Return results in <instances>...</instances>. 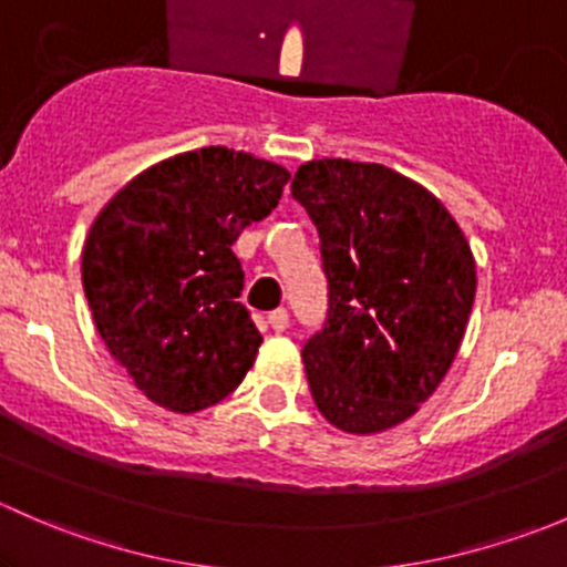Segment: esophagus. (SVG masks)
<instances>
[{
    "label": "esophagus",
    "instance_id": "esophagus-1",
    "mask_svg": "<svg viewBox=\"0 0 567 567\" xmlns=\"http://www.w3.org/2000/svg\"><path fill=\"white\" fill-rule=\"evenodd\" d=\"M268 323H271L274 331H285L290 326V316L288 310H274L271 316H268Z\"/></svg>",
    "mask_w": 567,
    "mask_h": 567
}]
</instances>
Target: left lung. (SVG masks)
<instances>
[{"mask_svg": "<svg viewBox=\"0 0 567 567\" xmlns=\"http://www.w3.org/2000/svg\"><path fill=\"white\" fill-rule=\"evenodd\" d=\"M293 199L320 236L329 318L301 351L318 411L353 436L390 431L447 375L477 262L442 199L384 164L316 158Z\"/></svg>", "mask_w": 567, "mask_h": 567, "instance_id": "left-lung-1", "label": "left lung"}]
</instances>
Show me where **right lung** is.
I'll return each instance as SVG.
<instances>
[{
	"label": "right lung",
	"instance_id": "1",
	"mask_svg": "<svg viewBox=\"0 0 567 567\" xmlns=\"http://www.w3.org/2000/svg\"><path fill=\"white\" fill-rule=\"evenodd\" d=\"M288 181L282 164L199 147L131 177L95 216L82 251L95 329L162 409L216 405L255 364L262 337L238 301L233 244L277 208Z\"/></svg>",
	"mask_w": 567,
	"mask_h": 567
}]
</instances>
